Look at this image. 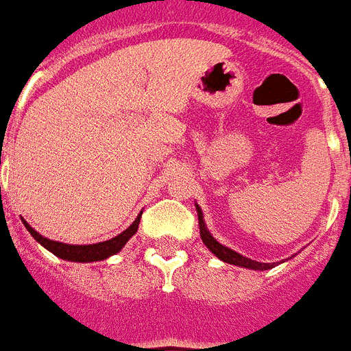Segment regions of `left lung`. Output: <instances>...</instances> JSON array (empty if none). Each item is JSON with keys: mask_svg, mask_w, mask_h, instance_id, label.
Masks as SVG:
<instances>
[{"mask_svg": "<svg viewBox=\"0 0 351 351\" xmlns=\"http://www.w3.org/2000/svg\"><path fill=\"white\" fill-rule=\"evenodd\" d=\"M194 205H196V212H198L199 235H202L203 244H205V246H207V248L210 250V252L219 258V261L226 262V264H234V266L246 267V269H255V271H266V269H271V267H275V262H273V264H267V262L252 261V258L244 257V255H241V253L234 252V250H230L228 246H223L219 241L214 239L210 232H208L207 225H205L202 208H199L198 203H194Z\"/></svg>", "mask_w": 351, "mask_h": 351, "instance_id": "left-lung-1", "label": "left lung"}]
</instances>
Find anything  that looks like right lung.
<instances>
[{
  "instance_id": "right-lung-1",
  "label": "right lung",
  "mask_w": 351,
  "mask_h": 351,
  "mask_svg": "<svg viewBox=\"0 0 351 351\" xmlns=\"http://www.w3.org/2000/svg\"><path fill=\"white\" fill-rule=\"evenodd\" d=\"M141 216H143V212H141L139 216L135 217V221L132 223L125 232H121L119 235L116 237H112L108 241H103V243H96V244H66V243H58V241L48 239V237H44L40 235L39 232L34 230L25 219H23V225L26 226V230L30 232L32 237H34L40 246L51 252L53 255H57L58 258H64V261L69 262H98V261H105V258L112 257V255H116L123 250L128 241L132 239V235L137 232L141 223Z\"/></svg>"
}]
</instances>
